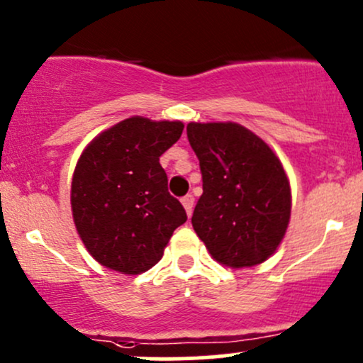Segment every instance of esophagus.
Here are the masks:
<instances>
[{"instance_id": "34e87169", "label": "esophagus", "mask_w": 363, "mask_h": 363, "mask_svg": "<svg viewBox=\"0 0 363 363\" xmlns=\"http://www.w3.org/2000/svg\"><path fill=\"white\" fill-rule=\"evenodd\" d=\"M182 205H184L186 213H188L191 217V213H193V206H194V196H193V194H186V196L182 198Z\"/></svg>"}]
</instances>
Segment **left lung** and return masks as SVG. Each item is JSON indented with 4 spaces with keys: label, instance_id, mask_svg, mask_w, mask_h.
<instances>
[{
    "label": "left lung",
    "instance_id": "1",
    "mask_svg": "<svg viewBox=\"0 0 363 363\" xmlns=\"http://www.w3.org/2000/svg\"><path fill=\"white\" fill-rule=\"evenodd\" d=\"M188 139L203 177L191 218L198 238L230 269L265 262L291 217V188L279 157L236 122H189Z\"/></svg>",
    "mask_w": 363,
    "mask_h": 363
}]
</instances>
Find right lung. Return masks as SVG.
Returning a JSON list of instances; mask_svg holds the SVG:
<instances>
[{
	"label": "right lung",
	"instance_id": "right-lung-1",
	"mask_svg": "<svg viewBox=\"0 0 363 363\" xmlns=\"http://www.w3.org/2000/svg\"><path fill=\"white\" fill-rule=\"evenodd\" d=\"M182 129L181 121L136 115L99 133L81 153L72 177V217L98 264L127 276L146 272L188 220L160 165Z\"/></svg>",
	"mask_w": 363,
	"mask_h": 363
}]
</instances>
